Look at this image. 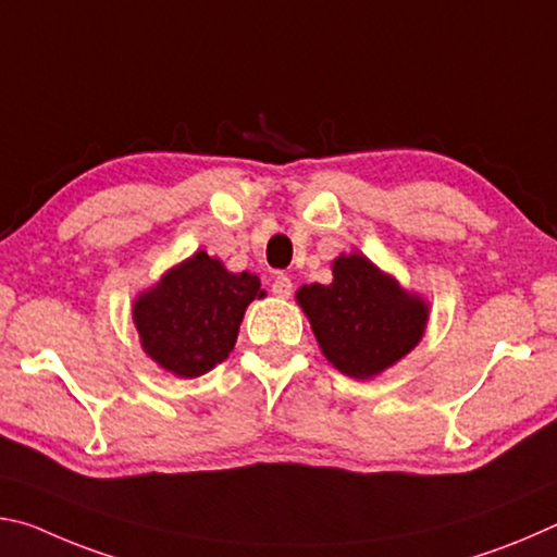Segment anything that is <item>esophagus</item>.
I'll list each match as a JSON object with an SVG mask.
<instances>
[{"label":"esophagus","mask_w":557,"mask_h":557,"mask_svg":"<svg viewBox=\"0 0 557 557\" xmlns=\"http://www.w3.org/2000/svg\"><path fill=\"white\" fill-rule=\"evenodd\" d=\"M272 295L287 299L292 295V280L287 275H277L275 282H272Z\"/></svg>","instance_id":"34e87169"}]
</instances>
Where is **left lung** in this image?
I'll return each instance as SVG.
<instances>
[{"instance_id":"8db88e82","label":"left lung","mask_w":557,"mask_h":557,"mask_svg":"<svg viewBox=\"0 0 557 557\" xmlns=\"http://www.w3.org/2000/svg\"><path fill=\"white\" fill-rule=\"evenodd\" d=\"M332 270V285L299 287L297 301L326 361L351 379H373L420 344L428 305L361 252L338 256Z\"/></svg>"}]
</instances>
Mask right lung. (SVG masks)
I'll use <instances>...</instances> for the list:
<instances>
[{"mask_svg": "<svg viewBox=\"0 0 557 557\" xmlns=\"http://www.w3.org/2000/svg\"><path fill=\"white\" fill-rule=\"evenodd\" d=\"M260 289L252 272H228L199 250L164 272L132 305L145 354L178 379H199L233 351L243 314Z\"/></svg>", "mask_w": 557, "mask_h": 557, "instance_id": "obj_1", "label": "right lung"}]
</instances>
